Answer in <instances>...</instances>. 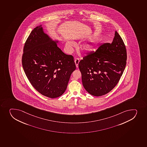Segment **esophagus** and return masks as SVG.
Listing matches in <instances>:
<instances>
[{"label":"esophagus","instance_id":"1","mask_svg":"<svg viewBox=\"0 0 147 147\" xmlns=\"http://www.w3.org/2000/svg\"><path fill=\"white\" fill-rule=\"evenodd\" d=\"M79 62H80V60H79V58H76L75 60V64H76V67H78V65H79Z\"/></svg>","mask_w":147,"mask_h":147}]
</instances>
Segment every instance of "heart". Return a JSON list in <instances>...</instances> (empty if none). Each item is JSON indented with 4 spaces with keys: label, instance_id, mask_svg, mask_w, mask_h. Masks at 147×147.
<instances>
[{
    "label": "heart",
    "instance_id": "obj_1",
    "mask_svg": "<svg viewBox=\"0 0 147 147\" xmlns=\"http://www.w3.org/2000/svg\"><path fill=\"white\" fill-rule=\"evenodd\" d=\"M74 42H71V41H68L67 42L65 45V48L67 50V52L69 53L71 51L72 47L74 45ZM95 46V42H90L87 44H86L83 46V49L85 51H92L94 48Z\"/></svg>",
    "mask_w": 147,
    "mask_h": 147
}]
</instances>
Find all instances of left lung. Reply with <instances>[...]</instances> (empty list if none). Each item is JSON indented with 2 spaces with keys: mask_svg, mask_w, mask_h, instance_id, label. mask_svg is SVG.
I'll return each mask as SVG.
<instances>
[{
  "mask_svg": "<svg viewBox=\"0 0 147 147\" xmlns=\"http://www.w3.org/2000/svg\"><path fill=\"white\" fill-rule=\"evenodd\" d=\"M127 50L122 38L115 32L111 44L100 45L79 62L82 82L86 91L95 96L110 92L117 84L127 63Z\"/></svg>",
  "mask_w": 147,
  "mask_h": 147,
  "instance_id": "obj_1",
  "label": "left lung"
}]
</instances>
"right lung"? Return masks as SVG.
<instances>
[{
    "label": "right lung",
    "mask_w": 147,
    "mask_h": 147,
    "mask_svg": "<svg viewBox=\"0 0 147 147\" xmlns=\"http://www.w3.org/2000/svg\"><path fill=\"white\" fill-rule=\"evenodd\" d=\"M59 42L45 34L39 25L30 34L22 57L23 69L31 84L39 93L51 98L65 92L76 68L73 57L57 47Z\"/></svg>",
    "instance_id": "obj_1"
}]
</instances>
